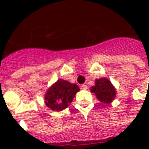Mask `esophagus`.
Returning <instances> with one entry per match:
<instances>
[{"mask_svg":"<svg viewBox=\"0 0 149 149\" xmlns=\"http://www.w3.org/2000/svg\"><path fill=\"white\" fill-rule=\"evenodd\" d=\"M81 88L83 89V90H86V89H87V86H86V84H83L81 86Z\"/></svg>","mask_w":149,"mask_h":149,"instance_id":"esophagus-1","label":"esophagus"}]
</instances>
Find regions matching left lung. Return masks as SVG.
Listing matches in <instances>:
<instances>
[{
    "label": "left lung",
    "instance_id": "obj_1",
    "mask_svg": "<svg viewBox=\"0 0 149 149\" xmlns=\"http://www.w3.org/2000/svg\"><path fill=\"white\" fill-rule=\"evenodd\" d=\"M91 91L95 94L100 101L104 104H110L116 97L114 86L106 78L96 79L95 86L91 87Z\"/></svg>",
    "mask_w": 149,
    "mask_h": 149
}]
</instances>
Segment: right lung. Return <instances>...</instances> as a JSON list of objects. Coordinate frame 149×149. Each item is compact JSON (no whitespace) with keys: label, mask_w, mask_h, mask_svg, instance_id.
Instances as JSON below:
<instances>
[{"label":"right lung","mask_w":149,"mask_h":149,"mask_svg":"<svg viewBox=\"0 0 149 149\" xmlns=\"http://www.w3.org/2000/svg\"><path fill=\"white\" fill-rule=\"evenodd\" d=\"M78 91L79 88L77 84L58 79L45 93V105L52 111H63L69 107Z\"/></svg>","instance_id":"1"}]
</instances>
